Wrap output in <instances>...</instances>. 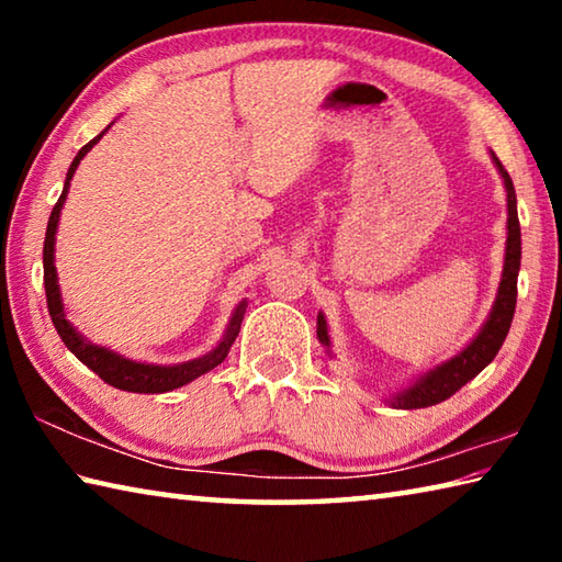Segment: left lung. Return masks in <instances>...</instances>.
<instances>
[{
    "label": "left lung",
    "instance_id": "left-lung-1",
    "mask_svg": "<svg viewBox=\"0 0 562 562\" xmlns=\"http://www.w3.org/2000/svg\"><path fill=\"white\" fill-rule=\"evenodd\" d=\"M493 160L503 176V183H506L508 193V240H506V265H503V278L498 288L496 304H493L491 317L483 329L479 331L469 347H465L461 355L453 359L443 361L441 367L426 372L414 386H408L406 392L394 398L396 408H424L441 404L446 398L453 396L463 384H469L473 376H479L483 369H486L493 357L498 355V349L510 329L513 312H516V297H518V270H520V223H518V207H516V188H513V180L508 170L503 168L501 160L493 154ZM317 337L322 345L329 347V335H327V322L325 317H317Z\"/></svg>",
    "mask_w": 562,
    "mask_h": 562
}]
</instances>
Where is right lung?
<instances>
[{
	"instance_id": "add662e5",
	"label": "right lung",
	"mask_w": 562,
	"mask_h": 562,
	"mask_svg": "<svg viewBox=\"0 0 562 562\" xmlns=\"http://www.w3.org/2000/svg\"><path fill=\"white\" fill-rule=\"evenodd\" d=\"M109 131V128H106ZM106 131H101L97 138H91L87 146H83L79 154H76L74 164L69 168V173H66V183L64 190L59 195V201H56L54 211L49 215V225H46V240H44V290H46V307H49V315L56 331H59V337L66 347H69L76 359L83 361L91 372H97L103 382L123 389V392H133V394H164L170 392V389H178L188 382H193L205 372H211L215 369L221 361L227 357V351H231L233 341L237 337V331H240V322L245 315V307L247 302L237 304L235 315L231 319V327H227L225 337L221 345H217L211 355H205L201 359H193V361H186V364H176V367H156V364H140V361H133V359H123L119 355H113V351L103 349L91 345V341L83 339L79 331H76L69 319L64 315V304H61V294H59V284H56V268H54V235H56V225H59V213H61V205L66 201V193H69V183L74 178V170L76 166L81 164V158L89 154V150L99 144L101 136Z\"/></svg>"
}]
</instances>
